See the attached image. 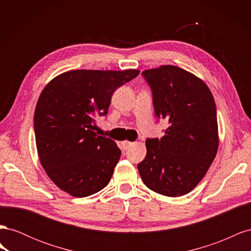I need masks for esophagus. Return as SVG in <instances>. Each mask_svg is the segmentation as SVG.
Returning a JSON list of instances; mask_svg holds the SVG:
<instances>
[{
    "label": "esophagus",
    "mask_w": 251,
    "mask_h": 251,
    "mask_svg": "<svg viewBox=\"0 0 251 251\" xmlns=\"http://www.w3.org/2000/svg\"><path fill=\"white\" fill-rule=\"evenodd\" d=\"M134 144V142H131V141H123V147H124V149L125 150H126L127 148H130L131 146H133Z\"/></svg>",
    "instance_id": "1"
}]
</instances>
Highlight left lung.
Listing matches in <instances>:
<instances>
[{
    "instance_id": "1",
    "label": "left lung",
    "mask_w": 251,
    "mask_h": 251,
    "mask_svg": "<svg viewBox=\"0 0 251 251\" xmlns=\"http://www.w3.org/2000/svg\"><path fill=\"white\" fill-rule=\"evenodd\" d=\"M155 114L169 121L160 139L148 138L137 169L143 183L163 196H183L208 171L219 146L217 110L210 90L194 74L165 65L141 73Z\"/></svg>"
}]
</instances>
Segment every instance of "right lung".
<instances>
[{"instance_id":"obj_1","label":"right lung","mask_w":251,"mask_h":251,"mask_svg":"<svg viewBox=\"0 0 251 251\" xmlns=\"http://www.w3.org/2000/svg\"><path fill=\"white\" fill-rule=\"evenodd\" d=\"M138 70H72L44 88L34 111L37 154L49 178L83 198L108 185L121 151L97 135L95 117L107 115L113 93Z\"/></svg>"}]
</instances>
